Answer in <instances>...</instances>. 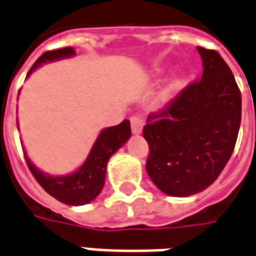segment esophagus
Segmentation results:
<instances>
[{"label":"esophagus","mask_w":256,"mask_h":256,"mask_svg":"<svg viewBox=\"0 0 256 256\" xmlns=\"http://www.w3.org/2000/svg\"><path fill=\"white\" fill-rule=\"evenodd\" d=\"M143 124H144V122H143V118L140 116H132L130 117V126H132V132L134 133V134H139V133H142V128Z\"/></svg>","instance_id":"34e87169"}]
</instances>
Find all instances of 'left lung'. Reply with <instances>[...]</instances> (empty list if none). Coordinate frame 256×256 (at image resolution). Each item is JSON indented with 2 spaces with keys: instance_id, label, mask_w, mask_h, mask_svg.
Wrapping results in <instances>:
<instances>
[{
  "instance_id": "obj_1",
  "label": "left lung",
  "mask_w": 256,
  "mask_h": 256,
  "mask_svg": "<svg viewBox=\"0 0 256 256\" xmlns=\"http://www.w3.org/2000/svg\"><path fill=\"white\" fill-rule=\"evenodd\" d=\"M203 76L187 85L164 108L148 116L146 171L172 197H187L212 186L238 139L242 98L232 70L216 50L197 48Z\"/></svg>"
}]
</instances>
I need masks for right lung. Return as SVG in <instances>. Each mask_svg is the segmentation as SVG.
<instances>
[{"instance_id": "add662e5", "label": "right lung", "mask_w": 256, "mask_h": 256, "mask_svg": "<svg viewBox=\"0 0 256 256\" xmlns=\"http://www.w3.org/2000/svg\"><path fill=\"white\" fill-rule=\"evenodd\" d=\"M74 53L75 50L72 48H62V49L43 53L34 62V65L32 66L27 75H30L34 69L44 62L68 58ZM130 134L132 130L128 120H123L120 124L113 128H104L100 133L82 166L66 176H50L48 174H43L30 162L26 152H24V158L30 172L33 174L36 181L48 194H50L60 203L69 204V206H82L92 202L100 194L106 182V168L108 159L112 158V155L118 148H122L128 142Z\"/></svg>"}]
</instances>
